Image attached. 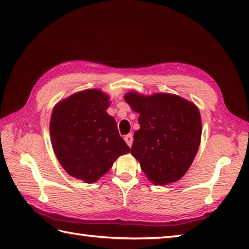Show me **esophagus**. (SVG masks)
Listing matches in <instances>:
<instances>
[{
  "mask_svg": "<svg viewBox=\"0 0 249 249\" xmlns=\"http://www.w3.org/2000/svg\"><path fill=\"white\" fill-rule=\"evenodd\" d=\"M124 140H125L126 143H127V145H128V146H131V144H133V141H134L133 135H131V134L126 135V136L124 137Z\"/></svg>",
  "mask_w": 249,
  "mask_h": 249,
  "instance_id": "34e87169",
  "label": "esophagus"
}]
</instances>
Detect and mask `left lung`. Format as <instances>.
<instances>
[{
  "instance_id": "left-lung-1",
  "label": "left lung",
  "mask_w": 249,
  "mask_h": 249,
  "mask_svg": "<svg viewBox=\"0 0 249 249\" xmlns=\"http://www.w3.org/2000/svg\"><path fill=\"white\" fill-rule=\"evenodd\" d=\"M125 102L139 113L140 128L135 131L131 155L155 185L178 181L197 154L202 123L194 103L168 93L124 95Z\"/></svg>"
}]
</instances>
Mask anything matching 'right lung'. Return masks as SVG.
Instances as JSON below:
<instances>
[{
    "instance_id": "add662e5",
    "label": "right lung",
    "mask_w": 249,
    "mask_h": 249,
    "mask_svg": "<svg viewBox=\"0 0 249 249\" xmlns=\"http://www.w3.org/2000/svg\"><path fill=\"white\" fill-rule=\"evenodd\" d=\"M110 97L97 89H84L60 100L50 119L54 154L70 176L94 183L107 173L129 146L107 113Z\"/></svg>"
}]
</instances>
